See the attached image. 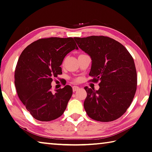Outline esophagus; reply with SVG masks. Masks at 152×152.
Here are the masks:
<instances>
[{
  "label": "esophagus",
  "mask_w": 152,
  "mask_h": 152,
  "mask_svg": "<svg viewBox=\"0 0 152 152\" xmlns=\"http://www.w3.org/2000/svg\"><path fill=\"white\" fill-rule=\"evenodd\" d=\"M72 88H73V92H75L77 90H78L79 89V86H73V87H72Z\"/></svg>",
  "instance_id": "34e87169"
}]
</instances>
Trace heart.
<instances>
[{"label":"heart","mask_w":152,"mask_h":152,"mask_svg":"<svg viewBox=\"0 0 152 152\" xmlns=\"http://www.w3.org/2000/svg\"><path fill=\"white\" fill-rule=\"evenodd\" d=\"M75 81H77V80H78V79H75Z\"/></svg>","instance_id":"heart-1"}]
</instances>
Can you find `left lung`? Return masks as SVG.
I'll return each instance as SVG.
<instances>
[{
    "instance_id": "left-lung-1",
    "label": "left lung",
    "mask_w": 152,
    "mask_h": 152,
    "mask_svg": "<svg viewBox=\"0 0 152 152\" xmlns=\"http://www.w3.org/2000/svg\"><path fill=\"white\" fill-rule=\"evenodd\" d=\"M79 47L92 59L89 81L99 82L98 91L85 86L86 113L101 122L116 120L126 112L137 91V73L132 56L122 44L108 37H75Z\"/></svg>"
}]
</instances>
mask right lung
I'll return each instance as SVG.
<instances>
[{
    "label": "right lung",
    "mask_w": 152,
    "mask_h": 152,
    "mask_svg": "<svg viewBox=\"0 0 152 152\" xmlns=\"http://www.w3.org/2000/svg\"><path fill=\"white\" fill-rule=\"evenodd\" d=\"M78 49L72 37L40 39L24 49L14 73L18 97L34 118L50 121L66 110L73 90L65 86L53 92V77L62 74L60 66L65 56Z\"/></svg>",
    "instance_id": "1"
}]
</instances>
